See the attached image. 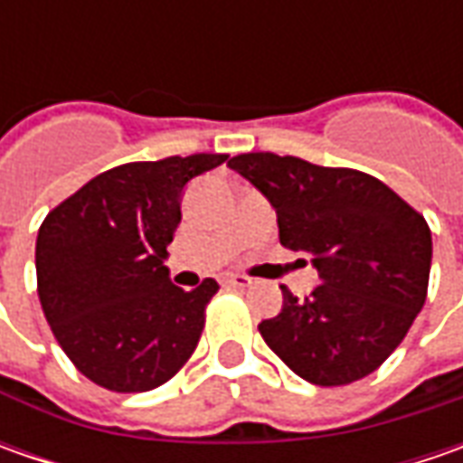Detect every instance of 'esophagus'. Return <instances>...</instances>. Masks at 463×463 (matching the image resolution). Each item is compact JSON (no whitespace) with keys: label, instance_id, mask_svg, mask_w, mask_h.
I'll return each mask as SVG.
<instances>
[{"label":"esophagus","instance_id":"obj_1","mask_svg":"<svg viewBox=\"0 0 463 463\" xmlns=\"http://www.w3.org/2000/svg\"><path fill=\"white\" fill-rule=\"evenodd\" d=\"M222 283L232 286V288H247V286H252V278L240 276V273H223Z\"/></svg>","mask_w":463,"mask_h":463}]
</instances>
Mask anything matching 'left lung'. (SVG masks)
Returning <instances> with one entry per match:
<instances>
[{
  "label": "left lung",
  "instance_id": "left-lung-1",
  "mask_svg": "<svg viewBox=\"0 0 463 463\" xmlns=\"http://www.w3.org/2000/svg\"><path fill=\"white\" fill-rule=\"evenodd\" d=\"M229 167L278 213L280 244L311 255L319 286L258 325L262 340L301 379L345 386L397 350L428 296L430 226L382 180L273 152L240 154Z\"/></svg>",
  "mask_w": 463,
  "mask_h": 463
}]
</instances>
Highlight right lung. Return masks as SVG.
I'll list each match as a JSON object with an SVG mask.
<instances>
[{
	"label": "right lung",
	"mask_w": 463,
	"mask_h": 463,
	"mask_svg": "<svg viewBox=\"0 0 463 463\" xmlns=\"http://www.w3.org/2000/svg\"><path fill=\"white\" fill-rule=\"evenodd\" d=\"M226 154L167 156L108 169L59 203L35 241L38 296L69 361L90 382L134 394L169 382L201 340L213 278L169 280L167 244L185 185Z\"/></svg>",
	"instance_id": "right-lung-1"
}]
</instances>
